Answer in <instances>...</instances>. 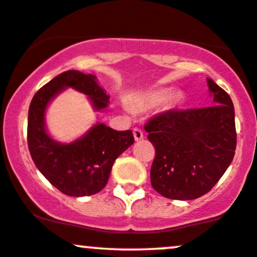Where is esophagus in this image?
<instances>
[{"instance_id": "esophagus-1", "label": "esophagus", "mask_w": 257, "mask_h": 257, "mask_svg": "<svg viewBox=\"0 0 257 257\" xmlns=\"http://www.w3.org/2000/svg\"><path fill=\"white\" fill-rule=\"evenodd\" d=\"M133 135H134V139L137 141H140V140H142V139H144V133H142L140 128L133 129Z\"/></svg>"}]
</instances>
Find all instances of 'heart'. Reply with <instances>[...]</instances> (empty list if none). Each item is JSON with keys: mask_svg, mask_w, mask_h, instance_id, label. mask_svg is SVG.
Listing matches in <instances>:
<instances>
[{"mask_svg": "<svg viewBox=\"0 0 257 257\" xmlns=\"http://www.w3.org/2000/svg\"><path fill=\"white\" fill-rule=\"evenodd\" d=\"M168 92L166 91H159L154 92V93H150L145 97H142L138 103V107L141 110H147L152 109V107H156L157 105H159L165 98V95Z\"/></svg>", "mask_w": 257, "mask_h": 257, "instance_id": "heart-1", "label": "heart"}]
</instances>
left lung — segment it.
Instances as JSON below:
<instances>
[{
    "mask_svg": "<svg viewBox=\"0 0 257 257\" xmlns=\"http://www.w3.org/2000/svg\"><path fill=\"white\" fill-rule=\"evenodd\" d=\"M207 83L213 105L165 111L145 125L156 148L151 183L168 199L205 195L233 159L237 134L232 100L213 80L207 79Z\"/></svg>",
    "mask_w": 257,
    "mask_h": 257,
    "instance_id": "obj_1",
    "label": "left lung"
}]
</instances>
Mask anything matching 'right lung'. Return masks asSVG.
<instances>
[{"label": "right lung", "instance_id": "1", "mask_svg": "<svg viewBox=\"0 0 257 257\" xmlns=\"http://www.w3.org/2000/svg\"><path fill=\"white\" fill-rule=\"evenodd\" d=\"M72 87L88 95L95 110L106 109L109 95L92 74L67 70L43 86L32 98L27 144L36 166L58 190L69 196L97 194L106 185L113 163L134 144L132 131L117 132L98 123L72 144H60L45 129V110L54 97Z\"/></svg>", "mask_w": 257, "mask_h": 257}]
</instances>
